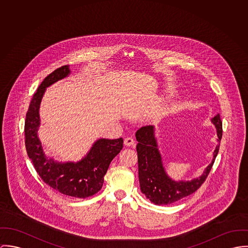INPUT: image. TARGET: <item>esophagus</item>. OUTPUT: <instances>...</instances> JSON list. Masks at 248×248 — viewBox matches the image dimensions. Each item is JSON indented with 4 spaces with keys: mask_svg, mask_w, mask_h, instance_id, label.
Here are the masks:
<instances>
[{
    "mask_svg": "<svg viewBox=\"0 0 248 248\" xmlns=\"http://www.w3.org/2000/svg\"><path fill=\"white\" fill-rule=\"evenodd\" d=\"M124 144L126 145V146H133L134 144H135V140L132 139V138L127 137L124 139Z\"/></svg>",
    "mask_w": 248,
    "mask_h": 248,
    "instance_id": "34e87169",
    "label": "esophagus"
}]
</instances>
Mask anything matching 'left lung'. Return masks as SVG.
I'll return each instance as SVG.
<instances>
[{
	"mask_svg": "<svg viewBox=\"0 0 248 248\" xmlns=\"http://www.w3.org/2000/svg\"><path fill=\"white\" fill-rule=\"evenodd\" d=\"M211 121L216 127L219 143L213 152L212 162L200 177L191 181L177 182L166 174L153 125L142 126L136 132L140 186L141 192L151 202L157 205L173 203L198 190L205 181L218 155L222 136L220 114H217Z\"/></svg>",
	"mask_w": 248,
	"mask_h": 248,
	"instance_id": "8db88e82",
	"label": "left lung"
}]
</instances>
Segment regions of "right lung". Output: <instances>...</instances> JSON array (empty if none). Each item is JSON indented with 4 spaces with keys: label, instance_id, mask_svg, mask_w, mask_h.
<instances>
[{
    "label": "right lung",
    "instance_id": "obj_1",
    "mask_svg": "<svg viewBox=\"0 0 248 248\" xmlns=\"http://www.w3.org/2000/svg\"><path fill=\"white\" fill-rule=\"evenodd\" d=\"M70 74L68 65L57 68L45 78L33 95L26 123V148L29 159L42 178L53 189L63 195L84 199L100 191L111 161L123 148V138L97 140L85 157L77 163H60L47 158L37 132L40 126L39 109L46 89Z\"/></svg>",
    "mask_w": 248,
    "mask_h": 248
}]
</instances>
